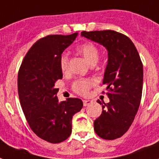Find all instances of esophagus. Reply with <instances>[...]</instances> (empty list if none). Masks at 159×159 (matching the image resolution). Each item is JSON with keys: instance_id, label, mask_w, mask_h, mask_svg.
<instances>
[{"instance_id": "esophagus-1", "label": "esophagus", "mask_w": 159, "mask_h": 159, "mask_svg": "<svg viewBox=\"0 0 159 159\" xmlns=\"http://www.w3.org/2000/svg\"><path fill=\"white\" fill-rule=\"evenodd\" d=\"M83 106H88L89 104H91L93 103V101L92 100H83Z\"/></svg>"}]
</instances>
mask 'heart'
<instances>
[{
    "instance_id": "1",
    "label": "heart",
    "mask_w": 159,
    "mask_h": 159,
    "mask_svg": "<svg viewBox=\"0 0 159 159\" xmlns=\"http://www.w3.org/2000/svg\"><path fill=\"white\" fill-rule=\"evenodd\" d=\"M77 51L82 54L90 65H95L99 59V50L98 47L90 42H87L77 47ZM60 67L63 72H66L69 67V57L66 54H62L59 61ZM94 82L91 79H77L72 84V89L76 93L88 94L89 89Z\"/></svg>"
}]
</instances>
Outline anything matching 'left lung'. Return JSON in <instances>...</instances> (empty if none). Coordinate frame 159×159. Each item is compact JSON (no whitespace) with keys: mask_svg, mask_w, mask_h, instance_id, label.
<instances>
[{"mask_svg":"<svg viewBox=\"0 0 159 159\" xmlns=\"http://www.w3.org/2000/svg\"><path fill=\"white\" fill-rule=\"evenodd\" d=\"M83 37L104 46L108 63L103 84L107 86L108 103L93 123L98 136L115 140L124 135L132 124L142 99L143 66L138 51L130 39L113 30L83 31Z\"/></svg>","mask_w":159,"mask_h":159,"instance_id":"1","label":"left lung"}]
</instances>
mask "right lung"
<instances>
[{
  "instance_id": "obj_1",
  "label": "right lung",
  "mask_w": 159,
  "mask_h": 159,
  "mask_svg": "<svg viewBox=\"0 0 159 159\" xmlns=\"http://www.w3.org/2000/svg\"><path fill=\"white\" fill-rule=\"evenodd\" d=\"M77 34L48 35L39 39L26 54L18 71L17 89L24 116L32 130L50 143L67 139L72 116L83 106L76 98L59 102V89L55 87L63 76L60 57Z\"/></svg>"
}]
</instances>
